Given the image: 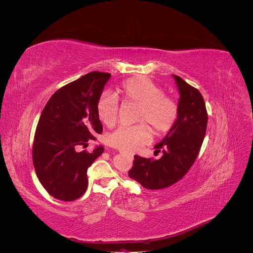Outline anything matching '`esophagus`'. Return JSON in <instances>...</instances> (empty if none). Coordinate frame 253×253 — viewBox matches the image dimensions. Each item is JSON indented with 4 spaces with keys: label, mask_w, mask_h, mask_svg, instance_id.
Wrapping results in <instances>:
<instances>
[{
    "label": "esophagus",
    "mask_w": 253,
    "mask_h": 253,
    "mask_svg": "<svg viewBox=\"0 0 253 253\" xmlns=\"http://www.w3.org/2000/svg\"><path fill=\"white\" fill-rule=\"evenodd\" d=\"M121 153H124V152H121ZM128 156H129V157H133V155H132V154H128Z\"/></svg>",
    "instance_id": "34e87169"
}]
</instances>
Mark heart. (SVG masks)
<instances>
[{"label": "heart", "instance_id": "b5f03b06", "mask_svg": "<svg viewBox=\"0 0 253 253\" xmlns=\"http://www.w3.org/2000/svg\"><path fill=\"white\" fill-rule=\"evenodd\" d=\"M125 102L138 106L135 120L141 124L121 126L108 136V143L124 152H136L152 140V131L143 122L151 125L157 134L169 132L178 118V105L164 94V89L144 77H134L122 83L118 90ZM117 99L103 94L98 99L97 114L106 126H113L118 119Z\"/></svg>", "mask_w": 253, "mask_h": 253}]
</instances>
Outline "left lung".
Segmentation results:
<instances>
[{
    "instance_id": "8db88e82",
    "label": "left lung",
    "mask_w": 253,
    "mask_h": 253,
    "mask_svg": "<svg viewBox=\"0 0 253 253\" xmlns=\"http://www.w3.org/2000/svg\"><path fill=\"white\" fill-rule=\"evenodd\" d=\"M180 98L178 118L165 138L155 145V153L162 151L159 159L135 155L128 176L145 189L158 190L181 179L193 166L206 135L208 113L205 100L197 88L173 75Z\"/></svg>"
}]
</instances>
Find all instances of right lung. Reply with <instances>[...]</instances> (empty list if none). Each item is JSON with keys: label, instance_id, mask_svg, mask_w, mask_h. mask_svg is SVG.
I'll return each instance as SVG.
<instances>
[{"label": "right lung", "instance_id": "add662e5", "mask_svg": "<svg viewBox=\"0 0 253 253\" xmlns=\"http://www.w3.org/2000/svg\"><path fill=\"white\" fill-rule=\"evenodd\" d=\"M111 74L90 72L53 94L36 128L33 163L41 185L52 197L73 202L87 189V169L100 156L102 145L80 150L102 133L97 102Z\"/></svg>", "mask_w": 253, "mask_h": 253}]
</instances>
